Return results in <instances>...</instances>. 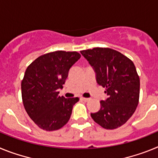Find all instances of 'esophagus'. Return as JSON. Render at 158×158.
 <instances>
[{
    "label": "esophagus",
    "instance_id": "1",
    "mask_svg": "<svg viewBox=\"0 0 158 158\" xmlns=\"http://www.w3.org/2000/svg\"><path fill=\"white\" fill-rule=\"evenodd\" d=\"M81 99L82 100H84V101H85V102L89 101V98H85V97H81Z\"/></svg>",
    "mask_w": 158,
    "mask_h": 158
}]
</instances>
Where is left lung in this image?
<instances>
[{"instance_id": "8db88e82", "label": "left lung", "mask_w": 158, "mask_h": 158, "mask_svg": "<svg viewBox=\"0 0 158 158\" xmlns=\"http://www.w3.org/2000/svg\"><path fill=\"white\" fill-rule=\"evenodd\" d=\"M96 73L98 85L106 88L107 97L100 109L91 113L103 128L112 130L123 125L139 104L140 80L133 62L111 48L95 47L81 51Z\"/></svg>"}]
</instances>
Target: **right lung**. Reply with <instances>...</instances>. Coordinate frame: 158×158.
<instances>
[{"instance_id": "add662e5", "label": "right lung", "mask_w": 158, "mask_h": 158, "mask_svg": "<svg viewBox=\"0 0 158 158\" xmlns=\"http://www.w3.org/2000/svg\"><path fill=\"white\" fill-rule=\"evenodd\" d=\"M81 58L76 51H58L36 58L27 66L21 82L22 100L29 117L40 128L56 131L68 123L78 97L58 96L69 69Z\"/></svg>"}]
</instances>
